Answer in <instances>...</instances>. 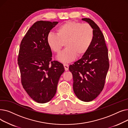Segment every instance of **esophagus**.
<instances>
[{"label": "esophagus", "mask_w": 128, "mask_h": 128, "mask_svg": "<svg viewBox=\"0 0 128 128\" xmlns=\"http://www.w3.org/2000/svg\"><path fill=\"white\" fill-rule=\"evenodd\" d=\"M64 68L66 71L68 70V68H69V65L68 64H64Z\"/></svg>", "instance_id": "34e87169"}]
</instances>
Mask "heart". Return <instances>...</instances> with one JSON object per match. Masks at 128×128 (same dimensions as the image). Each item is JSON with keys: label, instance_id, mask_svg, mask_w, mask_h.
I'll return each instance as SVG.
<instances>
[{"label": "heart", "instance_id": "heart-1", "mask_svg": "<svg viewBox=\"0 0 128 128\" xmlns=\"http://www.w3.org/2000/svg\"><path fill=\"white\" fill-rule=\"evenodd\" d=\"M56 32L57 34L49 32L46 42L56 53L60 52L65 43L66 48L57 57L63 63L74 60L77 55H84L90 48L94 37L93 30L88 23L68 21L60 26Z\"/></svg>", "mask_w": 128, "mask_h": 128}]
</instances>
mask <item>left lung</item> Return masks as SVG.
Returning <instances> with one entry per match:
<instances>
[{
	"label": "left lung",
	"mask_w": 128,
	"mask_h": 128,
	"mask_svg": "<svg viewBox=\"0 0 128 128\" xmlns=\"http://www.w3.org/2000/svg\"><path fill=\"white\" fill-rule=\"evenodd\" d=\"M82 20L92 26L93 40L89 49L81 58L70 66L69 70L72 75L75 95L82 101L90 102L104 88L110 66L108 49L104 35L97 24L89 18Z\"/></svg>",
	"instance_id": "left-lung-1"
}]
</instances>
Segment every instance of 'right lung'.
<instances>
[{
	"label": "right lung",
	"mask_w": 128,
	"mask_h": 128,
	"mask_svg": "<svg viewBox=\"0 0 128 128\" xmlns=\"http://www.w3.org/2000/svg\"><path fill=\"white\" fill-rule=\"evenodd\" d=\"M58 22L39 21L34 24L22 40L18 59L23 88L35 102L45 103L56 92L63 65L52 61V53L47 35Z\"/></svg>",
	"instance_id": "add662e5"
}]
</instances>
